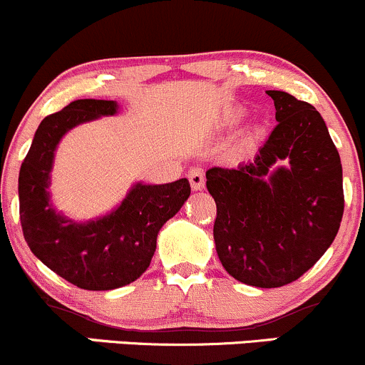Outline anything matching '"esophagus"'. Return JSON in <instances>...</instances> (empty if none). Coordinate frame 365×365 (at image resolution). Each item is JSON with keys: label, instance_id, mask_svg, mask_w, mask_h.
<instances>
[{"label": "esophagus", "instance_id": "34e87169", "mask_svg": "<svg viewBox=\"0 0 365 365\" xmlns=\"http://www.w3.org/2000/svg\"><path fill=\"white\" fill-rule=\"evenodd\" d=\"M188 182L194 190H202L204 185H206V178H204V170L200 166H194L188 171Z\"/></svg>", "mask_w": 365, "mask_h": 365}]
</instances>
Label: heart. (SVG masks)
I'll use <instances>...</instances> for the list:
<instances>
[{
    "instance_id": "b5f03b06",
    "label": "heart",
    "mask_w": 365,
    "mask_h": 365,
    "mask_svg": "<svg viewBox=\"0 0 365 365\" xmlns=\"http://www.w3.org/2000/svg\"><path fill=\"white\" fill-rule=\"evenodd\" d=\"M242 118V113L240 111H237V113H233V115L232 116H230V123H233V121H238V120H240Z\"/></svg>"
}]
</instances>
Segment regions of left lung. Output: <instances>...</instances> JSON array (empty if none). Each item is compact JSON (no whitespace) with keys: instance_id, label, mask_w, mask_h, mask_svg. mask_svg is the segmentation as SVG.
I'll use <instances>...</instances> for the list:
<instances>
[{"instance_id":"left-lung-1","label":"left lung","mask_w":365,"mask_h":365,"mask_svg":"<svg viewBox=\"0 0 365 365\" xmlns=\"http://www.w3.org/2000/svg\"><path fill=\"white\" fill-rule=\"evenodd\" d=\"M266 94L278 125L254 161L207 170L206 187L216 202L212 235L225 269L245 284L276 288L299 279L333 244L345 197L340 154L319 111L288 92ZM283 158L291 166L270 175Z\"/></svg>"}]
</instances>
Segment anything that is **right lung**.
Returning a JSON list of instances; mask_svg holds the SVG:
<instances>
[{
	"label": "right lung",
	"mask_w": 365,
	"mask_h": 365,
	"mask_svg": "<svg viewBox=\"0 0 365 365\" xmlns=\"http://www.w3.org/2000/svg\"><path fill=\"white\" fill-rule=\"evenodd\" d=\"M118 104L77 99L41 121L19 175L20 223L32 254L83 290H113L135 282L149 267L161 226L190 195L187 178L165 185L137 183L116 211L91 223H73L49 204L53 154L75 125L115 115Z\"/></svg>",
	"instance_id": "add662e5"
}]
</instances>
